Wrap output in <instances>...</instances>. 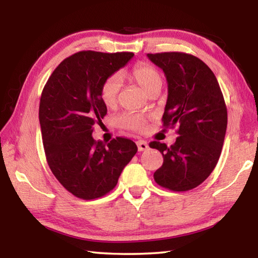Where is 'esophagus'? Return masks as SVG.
I'll return each instance as SVG.
<instances>
[{"mask_svg":"<svg viewBox=\"0 0 258 258\" xmlns=\"http://www.w3.org/2000/svg\"><path fill=\"white\" fill-rule=\"evenodd\" d=\"M137 146H138L139 151H145L148 149V148H149L148 143L146 141H143V140H139V141H137Z\"/></svg>","mask_w":258,"mask_h":258,"instance_id":"1","label":"esophagus"}]
</instances>
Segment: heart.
Here are the masks:
<instances>
[{"label": "heart", "instance_id": "b5f03b06", "mask_svg": "<svg viewBox=\"0 0 258 258\" xmlns=\"http://www.w3.org/2000/svg\"><path fill=\"white\" fill-rule=\"evenodd\" d=\"M130 76L142 87V90L148 94L154 90L161 89L163 85V76L156 67L149 63H138L130 72ZM121 87V78L118 74H113L107 77L101 85L100 90V98L101 101L107 107L115 106L117 97ZM117 125L121 128L142 131L147 123V117L143 113L127 112L120 115L117 118Z\"/></svg>", "mask_w": 258, "mask_h": 258}]
</instances>
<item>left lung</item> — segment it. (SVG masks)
Masks as SVG:
<instances>
[{
  "label": "left lung",
  "mask_w": 258,
  "mask_h": 258,
  "mask_svg": "<svg viewBox=\"0 0 258 258\" xmlns=\"http://www.w3.org/2000/svg\"><path fill=\"white\" fill-rule=\"evenodd\" d=\"M147 55L167 80L164 126H178V138L171 147L150 142L164 157L154 178L172 191L195 189L211 175L223 147L228 125L223 94L211 68L197 56L182 52Z\"/></svg>",
  "instance_id": "obj_1"
}]
</instances>
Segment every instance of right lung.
<instances>
[{
    "mask_svg": "<svg viewBox=\"0 0 258 258\" xmlns=\"http://www.w3.org/2000/svg\"><path fill=\"white\" fill-rule=\"evenodd\" d=\"M132 52L81 51L64 59L43 89L40 125L47 164L64 189L91 200L116 186L138 147L130 139L95 141L93 126L107 113L100 98L107 77L133 58Z\"/></svg>",
    "mask_w": 258,
    "mask_h": 258,
    "instance_id": "1",
    "label": "right lung"
}]
</instances>
